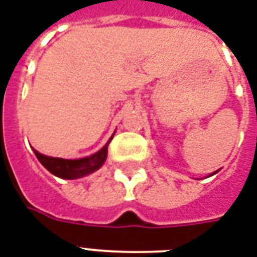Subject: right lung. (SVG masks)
<instances>
[{
  "mask_svg": "<svg viewBox=\"0 0 257 257\" xmlns=\"http://www.w3.org/2000/svg\"><path fill=\"white\" fill-rule=\"evenodd\" d=\"M112 139L113 136L109 139L108 143L98 152L93 153L92 156L77 159V160H66V159L45 156V155H41L40 152H37L36 149H33V152L38 159V161L52 175L66 180L80 179V177H84L86 175H90V173H93V172L102 167V164L106 160V156H108V145Z\"/></svg>",
  "mask_w": 257,
  "mask_h": 257,
  "instance_id": "right-lung-1",
  "label": "right lung"
}]
</instances>
